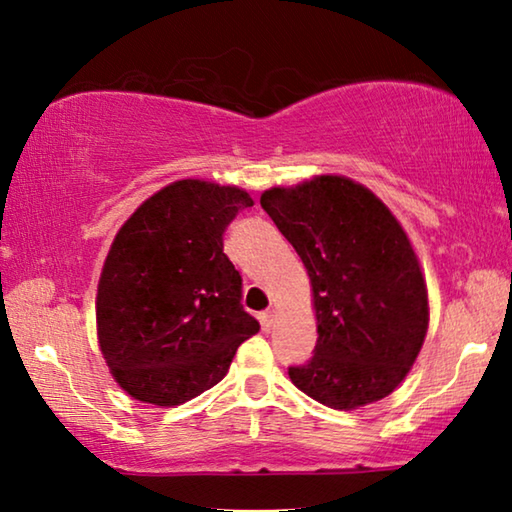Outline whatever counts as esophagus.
I'll list each match as a JSON object with an SVG mask.
<instances>
[{"mask_svg": "<svg viewBox=\"0 0 512 512\" xmlns=\"http://www.w3.org/2000/svg\"><path fill=\"white\" fill-rule=\"evenodd\" d=\"M273 323H275V311H273V309L264 311V314H262V325H264V329H271Z\"/></svg>", "mask_w": 512, "mask_h": 512, "instance_id": "obj_1", "label": "esophagus"}]
</instances>
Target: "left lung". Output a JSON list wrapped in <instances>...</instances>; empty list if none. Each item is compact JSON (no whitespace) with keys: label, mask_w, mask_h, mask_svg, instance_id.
Instances as JSON below:
<instances>
[{"label":"left lung","mask_w":512,"mask_h":512,"mask_svg":"<svg viewBox=\"0 0 512 512\" xmlns=\"http://www.w3.org/2000/svg\"><path fill=\"white\" fill-rule=\"evenodd\" d=\"M262 207L307 268L316 354L289 377L339 411L391 395L422 350L429 293L402 223L357 180L323 173L271 187Z\"/></svg>","instance_id":"left-lung-1"}]
</instances>
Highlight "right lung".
I'll use <instances>...</instances> for the list:
<instances>
[{
    "instance_id": "obj_1",
    "label": "right lung",
    "mask_w": 512,
    "mask_h": 512,
    "mask_svg": "<svg viewBox=\"0 0 512 512\" xmlns=\"http://www.w3.org/2000/svg\"><path fill=\"white\" fill-rule=\"evenodd\" d=\"M250 205L246 189L183 178L146 198L112 239L97 287V339L133 400L162 409L194 400L259 332L223 253L225 228Z\"/></svg>"
}]
</instances>
